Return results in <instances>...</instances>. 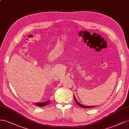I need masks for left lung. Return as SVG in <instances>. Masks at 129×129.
<instances>
[{"label":"left lung","mask_w":129,"mask_h":129,"mask_svg":"<svg viewBox=\"0 0 129 129\" xmlns=\"http://www.w3.org/2000/svg\"><path fill=\"white\" fill-rule=\"evenodd\" d=\"M73 97H74V100H75L76 102L77 103V105H78L79 106H80V107H82V108H92V107H95V106H85L82 105H81V104H80L79 102L77 100V99H76L75 96H74V94H73Z\"/></svg>","instance_id":"8db88e82"}]
</instances>
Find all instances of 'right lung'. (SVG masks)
Listing matches in <instances>:
<instances>
[{"instance_id": "add662e5", "label": "right lung", "mask_w": 129, "mask_h": 129, "mask_svg": "<svg viewBox=\"0 0 129 129\" xmlns=\"http://www.w3.org/2000/svg\"><path fill=\"white\" fill-rule=\"evenodd\" d=\"M49 101H47V102H43V103H36V105L37 106H39V107H43L45 105H48V104L49 103Z\"/></svg>"}]
</instances>
